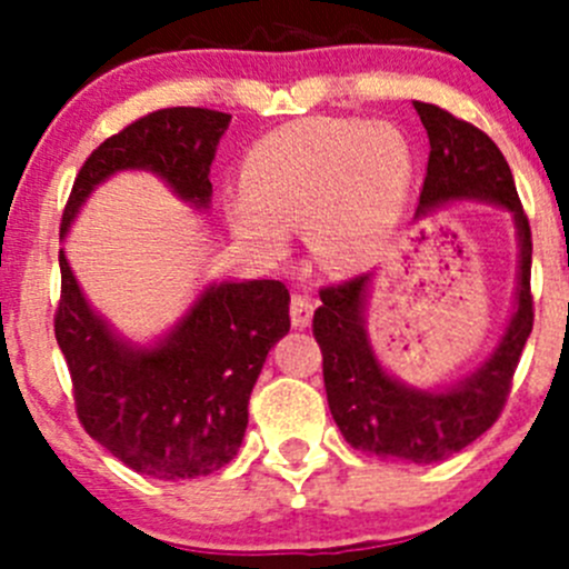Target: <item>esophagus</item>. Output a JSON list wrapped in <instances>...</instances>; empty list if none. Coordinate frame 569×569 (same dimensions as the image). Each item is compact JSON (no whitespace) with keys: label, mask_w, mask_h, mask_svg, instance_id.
Masks as SVG:
<instances>
[{"label":"esophagus","mask_w":569,"mask_h":569,"mask_svg":"<svg viewBox=\"0 0 569 569\" xmlns=\"http://www.w3.org/2000/svg\"><path fill=\"white\" fill-rule=\"evenodd\" d=\"M289 313H291V325H295L297 330H302V327L311 325L313 319V300L308 295H291Z\"/></svg>","instance_id":"obj_1"}]
</instances>
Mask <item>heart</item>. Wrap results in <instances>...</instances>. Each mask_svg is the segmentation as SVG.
Here are the masks:
<instances>
[{"mask_svg": "<svg viewBox=\"0 0 569 569\" xmlns=\"http://www.w3.org/2000/svg\"><path fill=\"white\" fill-rule=\"evenodd\" d=\"M410 181L412 148L388 120H297L250 148L244 189L226 198V220L263 256H278L289 228L306 226L317 263L355 272L393 239Z\"/></svg>", "mask_w": 569, "mask_h": 569, "instance_id": "heart-1", "label": "heart"}]
</instances>
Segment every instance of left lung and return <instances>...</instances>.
I'll return each instance as SVG.
<instances>
[{"label":"left lung","instance_id":"1","mask_svg":"<svg viewBox=\"0 0 569 569\" xmlns=\"http://www.w3.org/2000/svg\"><path fill=\"white\" fill-rule=\"evenodd\" d=\"M429 137V162L418 217L451 203L479 200L512 211L520 263L515 311L490 358L457 386L421 391L388 375L366 332L371 274L319 291L313 336L321 347L327 405L352 449L382 460L440 462L485 435L501 416L515 369L533 327L531 228L512 170L496 142L446 109L412 101Z\"/></svg>","mask_w":569,"mask_h":569}]
</instances>
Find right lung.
<instances>
[{
	"instance_id": "add662e5",
	"label": "right lung",
	"mask_w": 569,
	"mask_h": 569,
	"mask_svg": "<svg viewBox=\"0 0 569 569\" xmlns=\"http://www.w3.org/2000/svg\"><path fill=\"white\" fill-rule=\"evenodd\" d=\"M231 114L200 107L157 109L101 142L73 181L60 237L99 183L148 170L194 209H209L211 162ZM54 336L66 355L84 432L120 462L162 481L194 479L237 457L248 401L269 349L289 332L280 280L211 283L153 347L120 338L90 308L60 250Z\"/></svg>"
}]
</instances>
